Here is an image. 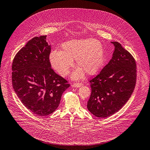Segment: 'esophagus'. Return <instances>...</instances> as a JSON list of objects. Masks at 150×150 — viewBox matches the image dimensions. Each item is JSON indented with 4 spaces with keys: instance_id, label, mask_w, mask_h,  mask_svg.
Instances as JSON below:
<instances>
[{
    "instance_id": "esophagus-1",
    "label": "esophagus",
    "mask_w": 150,
    "mask_h": 150,
    "mask_svg": "<svg viewBox=\"0 0 150 150\" xmlns=\"http://www.w3.org/2000/svg\"><path fill=\"white\" fill-rule=\"evenodd\" d=\"M82 85L81 83H75L72 84V86L74 88H79Z\"/></svg>"
}]
</instances>
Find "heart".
I'll list each match as a JSON object with an SVG mask.
<instances>
[{
	"instance_id": "b5f03b06",
	"label": "heart",
	"mask_w": 150,
	"mask_h": 150,
	"mask_svg": "<svg viewBox=\"0 0 150 150\" xmlns=\"http://www.w3.org/2000/svg\"><path fill=\"white\" fill-rule=\"evenodd\" d=\"M75 60L77 68L72 78L77 80L84 76V71L89 75H96L104 64V51L102 43L94 39L71 40L64 43L61 50L51 52L50 61L51 66L62 76H67Z\"/></svg>"
}]
</instances>
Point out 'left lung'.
Instances as JSON below:
<instances>
[{"label": "left lung", "mask_w": 150, "mask_h": 150, "mask_svg": "<svg viewBox=\"0 0 150 150\" xmlns=\"http://www.w3.org/2000/svg\"><path fill=\"white\" fill-rule=\"evenodd\" d=\"M113 56L100 72L91 80L89 111L98 118L111 116L131 97L137 79V65L132 54L117 42Z\"/></svg>", "instance_id": "1"}]
</instances>
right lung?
<instances>
[{"instance_id":"add662e5","label":"right lung","mask_w":150,"mask_h":150,"mask_svg":"<svg viewBox=\"0 0 150 150\" xmlns=\"http://www.w3.org/2000/svg\"><path fill=\"white\" fill-rule=\"evenodd\" d=\"M47 35L35 37L15 55L12 63V84L25 108L39 116L54 112L70 84L51 68V46Z\"/></svg>"}]
</instances>
